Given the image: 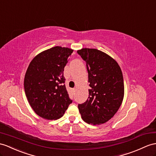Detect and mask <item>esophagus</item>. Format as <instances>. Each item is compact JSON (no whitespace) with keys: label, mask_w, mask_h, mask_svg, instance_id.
Masks as SVG:
<instances>
[{"label":"esophagus","mask_w":156,"mask_h":156,"mask_svg":"<svg viewBox=\"0 0 156 156\" xmlns=\"http://www.w3.org/2000/svg\"><path fill=\"white\" fill-rule=\"evenodd\" d=\"M72 90H73V92H75V89H72Z\"/></svg>","instance_id":"esophagus-1"}]
</instances>
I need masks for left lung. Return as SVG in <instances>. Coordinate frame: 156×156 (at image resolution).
<instances>
[{
    "instance_id": "obj_1",
    "label": "left lung",
    "mask_w": 156,
    "mask_h": 156,
    "mask_svg": "<svg viewBox=\"0 0 156 156\" xmlns=\"http://www.w3.org/2000/svg\"><path fill=\"white\" fill-rule=\"evenodd\" d=\"M77 54L86 63L90 87L87 100L78 105L79 112L87 123H105L122 104L124 90L122 71L115 59L98 49L83 48Z\"/></svg>"
}]
</instances>
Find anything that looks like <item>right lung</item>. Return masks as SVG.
<instances>
[{"mask_svg": "<svg viewBox=\"0 0 156 156\" xmlns=\"http://www.w3.org/2000/svg\"><path fill=\"white\" fill-rule=\"evenodd\" d=\"M73 49L55 46L40 53L28 67L24 85L26 97L37 115L47 120L59 119L72 101L66 89L64 67Z\"/></svg>", "mask_w": 156, "mask_h": 156, "instance_id": "add662e5", "label": "right lung"}]
</instances>
